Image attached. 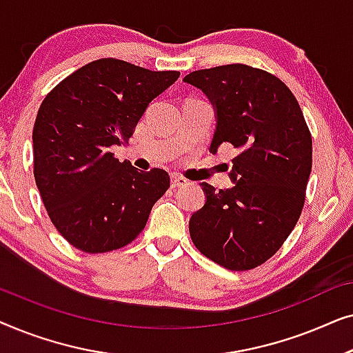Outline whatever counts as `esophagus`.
Listing matches in <instances>:
<instances>
[{"mask_svg":"<svg viewBox=\"0 0 353 353\" xmlns=\"http://www.w3.org/2000/svg\"><path fill=\"white\" fill-rule=\"evenodd\" d=\"M186 180L183 176H178V175H173L172 176V188H183L186 186Z\"/></svg>","mask_w":353,"mask_h":353,"instance_id":"1","label":"esophagus"}]
</instances>
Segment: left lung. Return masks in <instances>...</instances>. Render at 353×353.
<instances>
[{
	"instance_id": "1",
	"label": "left lung",
	"mask_w": 353,
	"mask_h": 353,
	"mask_svg": "<svg viewBox=\"0 0 353 353\" xmlns=\"http://www.w3.org/2000/svg\"><path fill=\"white\" fill-rule=\"evenodd\" d=\"M183 81L204 91L215 109L210 152L238 149L230 178L215 191L201 183L205 204L190 220L201 254L244 272L276 254L301 216L312 172V134L292 91L278 77L245 64L191 72Z\"/></svg>"
}]
</instances>
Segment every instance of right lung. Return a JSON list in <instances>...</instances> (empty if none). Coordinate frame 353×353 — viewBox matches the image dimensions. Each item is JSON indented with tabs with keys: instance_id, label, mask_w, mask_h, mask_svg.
I'll list each match as a JSON object with an SVG mask.
<instances>
[{
	"instance_id": "1",
	"label": "right lung",
	"mask_w": 353,
	"mask_h": 353,
	"mask_svg": "<svg viewBox=\"0 0 353 353\" xmlns=\"http://www.w3.org/2000/svg\"><path fill=\"white\" fill-rule=\"evenodd\" d=\"M180 72H154L105 57L90 62L43 99L33 125V175L56 230L88 254L132 243L170 186L162 168L141 172L114 157L149 103Z\"/></svg>"
}]
</instances>
